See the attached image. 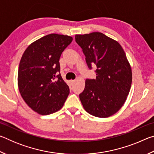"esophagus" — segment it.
I'll use <instances>...</instances> for the list:
<instances>
[{"label":"esophagus","instance_id":"esophagus-1","mask_svg":"<svg viewBox=\"0 0 154 154\" xmlns=\"http://www.w3.org/2000/svg\"><path fill=\"white\" fill-rule=\"evenodd\" d=\"M74 82H75V80H70V83H71V84L74 83Z\"/></svg>","mask_w":154,"mask_h":154}]
</instances>
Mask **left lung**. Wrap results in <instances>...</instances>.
Masks as SVG:
<instances>
[{
	"label": "left lung",
	"instance_id": "obj_1",
	"mask_svg": "<svg viewBox=\"0 0 154 154\" xmlns=\"http://www.w3.org/2000/svg\"><path fill=\"white\" fill-rule=\"evenodd\" d=\"M75 41L82 48L88 66L96 65V79H86L79 94L88 113L105 118L116 113L126 101L132 84L131 66L118 41L94 32L76 35Z\"/></svg>",
	"mask_w": 154,
	"mask_h": 154
}]
</instances>
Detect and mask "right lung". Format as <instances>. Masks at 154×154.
Segmentation results:
<instances>
[{"instance_id":"1","label":"right lung","mask_w":154,"mask_h":154,"mask_svg":"<svg viewBox=\"0 0 154 154\" xmlns=\"http://www.w3.org/2000/svg\"><path fill=\"white\" fill-rule=\"evenodd\" d=\"M72 41L70 36L49 34L34 41L23 54L18 88L25 103L38 114L59 111L69 94V88L59 73V60Z\"/></svg>"}]
</instances>
